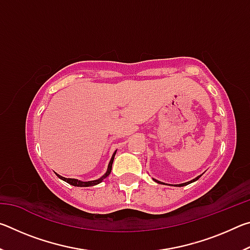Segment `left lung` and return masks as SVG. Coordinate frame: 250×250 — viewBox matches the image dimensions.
Instances as JSON below:
<instances>
[{
  "mask_svg": "<svg viewBox=\"0 0 250 250\" xmlns=\"http://www.w3.org/2000/svg\"><path fill=\"white\" fill-rule=\"evenodd\" d=\"M202 176V174L201 175H198V176H196L195 179H193V180H191V181H188V182H185V183H181V184H174V186H185V185H188V184H191V183H193V182H195V181H197L198 179H200V177ZM153 181L154 182H156V183H159V184H164V185H167V183H163V182H160V181H158V180H155V179H153ZM168 185H171V186H173V184H168Z\"/></svg>",
  "mask_w": 250,
  "mask_h": 250,
  "instance_id": "8db88e82",
  "label": "left lung"
}]
</instances>
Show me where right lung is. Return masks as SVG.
Returning a JSON list of instances; mask_svg holds the SVG:
<instances>
[{
	"instance_id": "right-lung-1",
	"label": "right lung",
	"mask_w": 250,
	"mask_h": 250,
	"mask_svg": "<svg viewBox=\"0 0 250 250\" xmlns=\"http://www.w3.org/2000/svg\"><path fill=\"white\" fill-rule=\"evenodd\" d=\"M116 152H117V150L115 151V153H113V154H112V156H111V160H110V162H109V164H108L107 172H105L103 176L99 177L98 180L88 181V182H83V181H79V180H77V179H67V177L61 176L59 174H57V173H56V175H57L61 180L67 182V183H68V184H70V185H74V186H79V188H88V186H94V185H97V184L101 183V182H103V181L105 179V177H107V176L110 174V172H111L112 163H113V159H115Z\"/></svg>"
}]
</instances>
